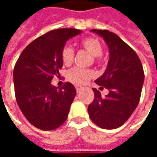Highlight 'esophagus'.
<instances>
[{
    "label": "esophagus",
    "instance_id": "34e87169",
    "mask_svg": "<svg viewBox=\"0 0 157 157\" xmlns=\"http://www.w3.org/2000/svg\"><path fill=\"white\" fill-rule=\"evenodd\" d=\"M82 88H83V87H82V86H81L75 85V90H76V92H80V91H81Z\"/></svg>",
    "mask_w": 157,
    "mask_h": 157
}]
</instances>
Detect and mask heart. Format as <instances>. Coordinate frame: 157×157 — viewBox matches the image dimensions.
<instances>
[{
    "instance_id": "b5f03b06",
    "label": "heart",
    "mask_w": 157,
    "mask_h": 157,
    "mask_svg": "<svg viewBox=\"0 0 157 157\" xmlns=\"http://www.w3.org/2000/svg\"><path fill=\"white\" fill-rule=\"evenodd\" d=\"M80 46L83 49L90 53L93 56V59L97 63H99L102 59L103 52V46L98 38L93 36H88L82 39L80 42ZM75 58V51L70 45H65L61 50L62 63L65 66H69L73 63ZM93 76V71L91 70L81 69L78 67L71 69L68 72V78L71 82L75 84H86Z\"/></svg>"
}]
</instances>
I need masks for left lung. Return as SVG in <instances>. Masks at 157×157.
Wrapping results in <instances>:
<instances>
[{
	"label": "left lung",
	"mask_w": 157,
	"mask_h": 157,
	"mask_svg": "<svg viewBox=\"0 0 157 157\" xmlns=\"http://www.w3.org/2000/svg\"><path fill=\"white\" fill-rule=\"evenodd\" d=\"M102 36L109 48L108 67L95 82L109 89L102 98L98 90L92 88L94 99L88 106L92 121L98 127L113 129L128 120L138 106L145 74L141 61L133 48L117 34L108 30L92 29Z\"/></svg>",
	"instance_id": "8db88e82"
}]
</instances>
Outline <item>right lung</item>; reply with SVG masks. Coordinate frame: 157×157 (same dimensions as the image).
Listing matches in <instances>:
<instances>
[{"label": "right lung", "mask_w": 157, "mask_h": 157, "mask_svg": "<svg viewBox=\"0 0 157 157\" xmlns=\"http://www.w3.org/2000/svg\"><path fill=\"white\" fill-rule=\"evenodd\" d=\"M81 33L75 29L51 30L30 43L16 62V100L28 121L39 129H55L68 117L75 86L67 82L57 89L51 81L63 66L61 50L66 41Z\"/></svg>", "instance_id": "obj_1"}]
</instances>
